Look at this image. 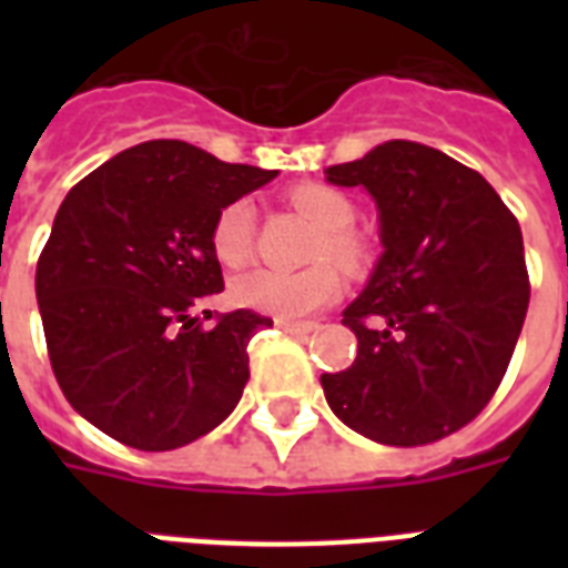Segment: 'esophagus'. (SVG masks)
Listing matches in <instances>:
<instances>
[{
  "mask_svg": "<svg viewBox=\"0 0 568 568\" xmlns=\"http://www.w3.org/2000/svg\"><path fill=\"white\" fill-rule=\"evenodd\" d=\"M276 327L283 329V333H292V336H306L312 329H318L315 321H285V318H276Z\"/></svg>",
  "mask_w": 568,
  "mask_h": 568,
  "instance_id": "obj_1",
  "label": "esophagus"
}]
</instances>
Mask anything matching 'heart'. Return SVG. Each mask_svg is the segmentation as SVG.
Instances as JSON below:
<instances>
[{"instance_id": "obj_1", "label": "heart", "mask_w": 568, "mask_h": 568, "mask_svg": "<svg viewBox=\"0 0 568 568\" xmlns=\"http://www.w3.org/2000/svg\"><path fill=\"white\" fill-rule=\"evenodd\" d=\"M285 200L294 212L318 226L312 241V267L301 274H276V271H250L232 280V301L247 310L265 312L274 318H306L327 310L345 292L342 271L351 276H365L377 265V241L372 232L356 226V203L345 191L324 185V182H301L285 191ZM256 241V209L253 200L239 196L214 214L209 230V247L223 267L247 265ZM336 261L335 266L332 262Z\"/></svg>"}]
</instances>
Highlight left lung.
<instances>
[{
    "mask_svg": "<svg viewBox=\"0 0 568 568\" xmlns=\"http://www.w3.org/2000/svg\"><path fill=\"white\" fill-rule=\"evenodd\" d=\"M327 180L372 191L386 247L342 318L354 365L321 374L329 409L395 448L445 439L484 413L519 342V221L480 173L415 141H386Z\"/></svg>",
    "mask_w": 568,
    "mask_h": 568,
    "instance_id": "8db88e82",
    "label": "left lung"
}]
</instances>
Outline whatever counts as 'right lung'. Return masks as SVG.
Wrapping results in <instances>:
<instances>
[{
    "label": "right lung",
    "mask_w": 568,
    "mask_h": 568,
    "mask_svg": "<svg viewBox=\"0 0 568 568\" xmlns=\"http://www.w3.org/2000/svg\"><path fill=\"white\" fill-rule=\"evenodd\" d=\"M276 171L226 164L185 141H146L75 182L40 250L49 363L75 413L138 450L214 430L250 379V310L191 318L223 292L209 247L214 214Z\"/></svg>",
    "instance_id": "1"
}]
</instances>
